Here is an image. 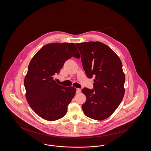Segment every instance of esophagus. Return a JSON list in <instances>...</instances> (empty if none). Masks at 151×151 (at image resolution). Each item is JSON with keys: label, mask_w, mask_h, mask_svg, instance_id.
<instances>
[{"label": "esophagus", "mask_w": 151, "mask_h": 151, "mask_svg": "<svg viewBox=\"0 0 151 151\" xmlns=\"http://www.w3.org/2000/svg\"><path fill=\"white\" fill-rule=\"evenodd\" d=\"M80 92H81V89H79V88H78V89H76V93L79 94L80 93Z\"/></svg>", "instance_id": "obj_1"}]
</instances>
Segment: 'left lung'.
<instances>
[{"label": "left lung", "instance_id": "1", "mask_svg": "<svg viewBox=\"0 0 151 151\" xmlns=\"http://www.w3.org/2000/svg\"><path fill=\"white\" fill-rule=\"evenodd\" d=\"M88 78L94 77V89L84 88L86 96L82 109L88 117L101 121L111 115L124 97L125 75L120 58L100 42L76 43Z\"/></svg>", "mask_w": 151, "mask_h": 151}]
</instances>
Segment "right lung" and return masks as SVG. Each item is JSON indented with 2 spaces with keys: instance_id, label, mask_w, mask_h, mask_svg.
Instances as JSON below:
<instances>
[{
  "instance_id": "right-lung-1",
  "label": "right lung",
  "mask_w": 151,
  "mask_h": 151,
  "mask_svg": "<svg viewBox=\"0 0 151 151\" xmlns=\"http://www.w3.org/2000/svg\"><path fill=\"white\" fill-rule=\"evenodd\" d=\"M72 57L80 58L75 43H49L29 63L24 79L26 99L32 110L45 120L54 121L63 117L74 97L75 88L59 85L54 79Z\"/></svg>"
}]
</instances>
